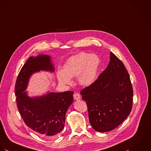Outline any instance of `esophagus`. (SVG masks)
Returning <instances> with one entry per match:
<instances>
[{
    "label": "esophagus",
    "instance_id": "34e87169",
    "mask_svg": "<svg viewBox=\"0 0 151 151\" xmlns=\"http://www.w3.org/2000/svg\"><path fill=\"white\" fill-rule=\"evenodd\" d=\"M73 97L75 100H79L81 99V95L79 93H75L73 94Z\"/></svg>",
    "mask_w": 151,
    "mask_h": 151
}]
</instances>
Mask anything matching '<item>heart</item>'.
I'll list each match as a JSON object with an SVG mask.
<instances>
[{"instance_id":"1","label":"heart","mask_w":151,"mask_h":151,"mask_svg":"<svg viewBox=\"0 0 151 151\" xmlns=\"http://www.w3.org/2000/svg\"><path fill=\"white\" fill-rule=\"evenodd\" d=\"M100 59L96 55L81 52L66 61L63 70L57 73L58 80L62 84L69 85L71 83L70 78L78 76L81 85L89 86L96 79Z\"/></svg>"}]
</instances>
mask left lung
Here are the masks:
<instances>
[{
	"label": "left lung",
	"mask_w": 151,
	"mask_h": 151,
	"mask_svg": "<svg viewBox=\"0 0 151 151\" xmlns=\"http://www.w3.org/2000/svg\"><path fill=\"white\" fill-rule=\"evenodd\" d=\"M106 69L81 91L86 102L91 126L97 131L113 130L131 113L133 89L124 63L113 52Z\"/></svg>",
	"instance_id": "1"
}]
</instances>
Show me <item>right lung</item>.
Returning a JSON list of instances; mask_svg holds the SVG:
<instances>
[{
	"label": "right lung",
	"mask_w": 151,
	"mask_h": 151,
	"mask_svg": "<svg viewBox=\"0 0 151 151\" xmlns=\"http://www.w3.org/2000/svg\"><path fill=\"white\" fill-rule=\"evenodd\" d=\"M40 70L54 71L49 55L30 57L21 69L15 85L17 106L25 124L32 130L42 136L55 138L64 128L65 114L73 102V91L51 92L41 97H29L24 91L31 75Z\"/></svg>",
	"instance_id": "obj_1"
}]
</instances>
